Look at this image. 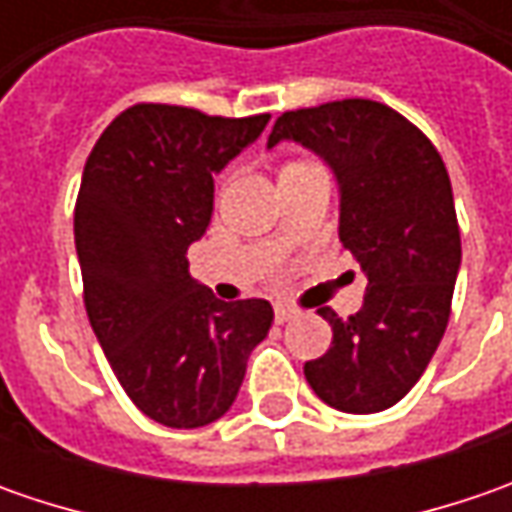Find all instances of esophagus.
<instances>
[{
    "label": "esophagus",
    "instance_id": "34e87169",
    "mask_svg": "<svg viewBox=\"0 0 512 512\" xmlns=\"http://www.w3.org/2000/svg\"><path fill=\"white\" fill-rule=\"evenodd\" d=\"M293 316H296V310H293V307L276 305V322H279V325H285V322H290Z\"/></svg>",
    "mask_w": 512,
    "mask_h": 512
}]
</instances>
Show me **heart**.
Segmentation results:
<instances>
[{
	"mask_svg": "<svg viewBox=\"0 0 512 512\" xmlns=\"http://www.w3.org/2000/svg\"><path fill=\"white\" fill-rule=\"evenodd\" d=\"M296 165H302V162H290V165H285V168H282V170H287V168H296Z\"/></svg>",
	"mask_w": 512,
	"mask_h": 512,
	"instance_id": "b5f03b06",
	"label": "heart"
}]
</instances>
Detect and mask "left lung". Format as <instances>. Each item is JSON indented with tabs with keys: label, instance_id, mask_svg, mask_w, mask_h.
<instances>
[{
	"label": "left lung",
	"instance_id": "left-lung-1",
	"mask_svg": "<svg viewBox=\"0 0 512 512\" xmlns=\"http://www.w3.org/2000/svg\"><path fill=\"white\" fill-rule=\"evenodd\" d=\"M296 142L339 185V239L367 276L364 305L322 307L333 344L305 364L313 393L342 413H379L422 379L450 319L462 239L439 150L402 113L370 99L287 110L267 148Z\"/></svg>",
	"mask_w": 512,
	"mask_h": 512
}]
</instances>
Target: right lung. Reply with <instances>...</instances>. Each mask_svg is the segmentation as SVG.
<instances>
[{"instance_id":"1","label":"right lung","mask_w":512,"mask_h":512,"mask_svg":"<svg viewBox=\"0 0 512 512\" xmlns=\"http://www.w3.org/2000/svg\"><path fill=\"white\" fill-rule=\"evenodd\" d=\"M267 122L133 105L85 162L73 236L90 327L130 402L165 427L222 419L273 325L270 302H222L187 265L213 216V176Z\"/></svg>"}]
</instances>
